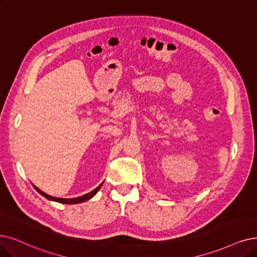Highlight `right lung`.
I'll return each mask as SVG.
<instances>
[{
	"instance_id": "obj_1",
	"label": "right lung",
	"mask_w": 257,
	"mask_h": 257,
	"mask_svg": "<svg viewBox=\"0 0 257 257\" xmlns=\"http://www.w3.org/2000/svg\"><path fill=\"white\" fill-rule=\"evenodd\" d=\"M102 184H103V182H102V183L100 184V186H99L98 188H96L94 191H91L90 193L85 194V195H83V196H80V197H77V198H58V197H53V196H50V195H48V194L42 192L40 189H38L36 186H34V188H35L41 195H42V196H44L45 198H47V199H49V200H54V201H57V202H60V203L75 204V203H80V202L86 201V200L90 199L91 197H94L95 195L97 194V192L100 190V188L102 187Z\"/></svg>"
}]
</instances>
